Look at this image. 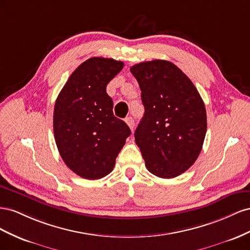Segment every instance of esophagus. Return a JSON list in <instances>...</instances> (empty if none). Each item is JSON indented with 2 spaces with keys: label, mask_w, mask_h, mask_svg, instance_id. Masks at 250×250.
<instances>
[{
  "label": "esophagus",
  "mask_w": 250,
  "mask_h": 250,
  "mask_svg": "<svg viewBox=\"0 0 250 250\" xmlns=\"http://www.w3.org/2000/svg\"><path fill=\"white\" fill-rule=\"evenodd\" d=\"M125 121L126 123V125L130 126V129L133 131V130H134V125H135V123H134V119H133V117H131V116L126 117V118L125 119Z\"/></svg>",
  "instance_id": "1"
}]
</instances>
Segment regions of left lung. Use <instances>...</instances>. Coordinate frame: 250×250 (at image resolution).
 <instances>
[{"label": "left lung", "instance_id": "1", "mask_svg": "<svg viewBox=\"0 0 250 250\" xmlns=\"http://www.w3.org/2000/svg\"><path fill=\"white\" fill-rule=\"evenodd\" d=\"M141 90L145 115L135 131L146 167L153 175L175 178L200 154L206 110L189 78L173 62H144L131 68Z\"/></svg>", "mask_w": 250, "mask_h": 250}]
</instances>
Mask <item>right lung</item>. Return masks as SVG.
<instances>
[{"instance_id": "1", "label": "right lung", "mask_w": 250, "mask_h": 250, "mask_svg": "<svg viewBox=\"0 0 250 250\" xmlns=\"http://www.w3.org/2000/svg\"><path fill=\"white\" fill-rule=\"evenodd\" d=\"M123 68L120 61L91 58L75 69L56 98V146L66 166L84 179L110 174L131 135L125 121L114 116L113 101L105 90Z\"/></svg>"}]
</instances>
